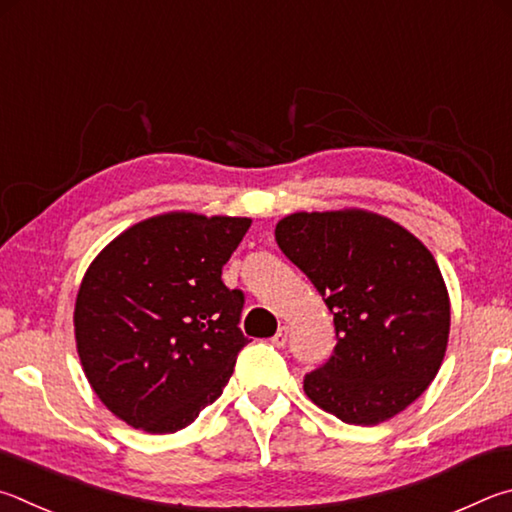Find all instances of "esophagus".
Instances as JSON below:
<instances>
[{"label": "esophagus", "mask_w": 512, "mask_h": 512, "mask_svg": "<svg viewBox=\"0 0 512 512\" xmlns=\"http://www.w3.org/2000/svg\"><path fill=\"white\" fill-rule=\"evenodd\" d=\"M288 326H281L279 330H276V335L272 337V344L276 346V348H283L285 346V342H288Z\"/></svg>", "instance_id": "esophagus-1"}]
</instances>
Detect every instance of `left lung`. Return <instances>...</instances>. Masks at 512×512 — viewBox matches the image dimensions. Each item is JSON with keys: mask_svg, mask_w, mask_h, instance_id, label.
<instances>
[{"mask_svg": "<svg viewBox=\"0 0 512 512\" xmlns=\"http://www.w3.org/2000/svg\"><path fill=\"white\" fill-rule=\"evenodd\" d=\"M276 242L333 312L337 346L303 391L348 425H378L407 409L441 369L450 297L432 251L384 215L292 213Z\"/></svg>", "mask_w": 512, "mask_h": 512, "instance_id": "obj_1", "label": "left lung"}]
</instances>
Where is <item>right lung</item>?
<instances>
[{"mask_svg": "<svg viewBox=\"0 0 512 512\" xmlns=\"http://www.w3.org/2000/svg\"><path fill=\"white\" fill-rule=\"evenodd\" d=\"M249 218L173 211L116 236L80 283V364L103 405L134 429L173 434L220 398L247 337L245 294L222 267Z\"/></svg>", "mask_w": 512, "mask_h": 512, "instance_id": "1", "label": "right lung"}]
</instances>
